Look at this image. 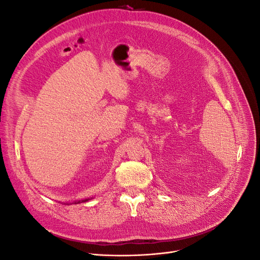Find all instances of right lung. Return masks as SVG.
Instances as JSON below:
<instances>
[{"instance_id":"add662e5","label":"right lung","mask_w":260,"mask_h":260,"mask_svg":"<svg viewBox=\"0 0 260 260\" xmlns=\"http://www.w3.org/2000/svg\"><path fill=\"white\" fill-rule=\"evenodd\" d=\"M86 201H89V199H85V200H83V201H78V202H75V204H78V203H82V202H86Z\"/></svg>"}]
</instances>
